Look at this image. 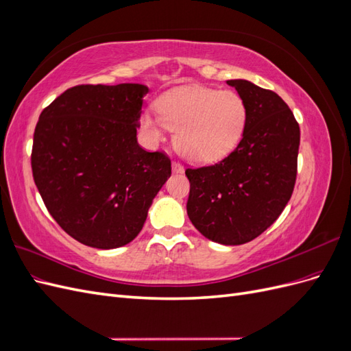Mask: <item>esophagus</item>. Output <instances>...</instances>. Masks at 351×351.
Returning a JSON list of instances; mask_svg holds the SVG:
<instances>
[{
  "instance_id": "obj_1",
  "label": "esophagus",
  "mask_w": 351,
  "mask_h": 351,
  "mask_svg": "<svg viewBox=\"0 0 351 351\" xmlns=\"http://www.w3.org/2000/svg\"><path fill=\"white\" fill-rule=\"evenodd\" d=\"M173 171L174 173H183L184 168H183V165L180 164V162H173Z\"/></svg>"
}]
</instances>
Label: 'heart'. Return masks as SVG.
<instances>
[{
	"label": "heart",
	"mask_w": 351,
	"mask_h": 351,
	"mask_svg": "<svg viewBox=\"0 0 351 351\" xmlns=\"http://www.w3.org/2000/svg\"><path fill=\"white\" fill-rule=\"evenodd\" d=\"M158 114L143 112L141 127L152 142L165 129L176 132L177 151L195 162H210L230 154L247 123V107L239 93L202 86L169 90L156 104Z\"/></svg>",
	"instance_id": "1"
}]
</instances>
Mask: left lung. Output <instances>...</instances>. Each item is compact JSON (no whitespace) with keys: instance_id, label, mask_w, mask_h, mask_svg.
<instances>
[{"instance_id":"8db88e82","label":"left lung","mask_w":351,"mask_h":351,"mask_svg":"<svg viewBox=\"0 0 351 351\" xmlns=\"http://www.w3.org/2000/svg\"><path fill=\"white\" fill-rule=\"evenodd\" d=\"M247 107L237 147L222 161L187 168V215L206 239L236 246L272 226L293 195L300 127L277 93L227 80Z\"/></svg>"}]
</instances>
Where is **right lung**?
I'll use <instances>...</instances> for the list:
<instances>
[{
  "label": "right lung",
  "instance_id": "add662e5",
  "mask_svg": "<svg viewBox=\"0 0 351 351\" xmlns=\"http://www.w3.org/2000/svg\"><path fill=\"white\" fill-rule=\"evenodd\" d=\"M147 92L139 83L79 84L39 115L30 158L35 184L57 224L86 246L130 243L171 176L164 152L137 143Z\"/></svg>",
  "mask_w": 351,
  "mask_h": 351
}]
</instances>
